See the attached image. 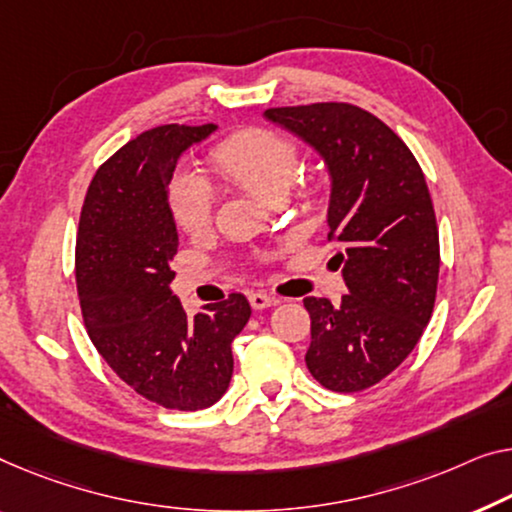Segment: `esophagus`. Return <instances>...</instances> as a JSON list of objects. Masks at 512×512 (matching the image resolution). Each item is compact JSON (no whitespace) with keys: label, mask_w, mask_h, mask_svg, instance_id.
Segmentation results:
<instances>
[{"label":"esophagus","mask_w":512,"mask_h":512,"mask_svg":"<svg viewBox=\"0 0 512 512\" xmlns=\"http://www.w3.org/2000/svg\"><path fill=\"white\" fill-rule=\"evenodd\" d=\"M248 301H250V305H253L255 310H264V308H269V305L278 303L276 299H273V296L264 294V292H250L248 294Z\"/></svg>","instance_id":"obj_1"}]
</instances>
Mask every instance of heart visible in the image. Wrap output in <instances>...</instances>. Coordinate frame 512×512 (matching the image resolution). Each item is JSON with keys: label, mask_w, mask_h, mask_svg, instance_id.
<instances>
[{"label": "heart", "mask_w": 512, "mask_h": 512, "mask_svg": "<svg viewBox=\"0 0 512 512\" xmlns=\"http://www.w3.org/2000/svg\"><path fill=\"white\" fill-rule=\"evenodd\" d=\"M209 163L220 177L246 190L262 202H278L296 179L301 167L299 147L292 137L269 128H243L211 149ZM319 193L317 179H305L301 197ZM167 204L174 225L190 236L207 232L216 213V195L197 174L179 172L170 181Z\"/></svg>", "instance_id": "b5f03b06"}]
</instances>
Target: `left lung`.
<instances>
[{"instance_id": "8db88e82", "label": "left lung", "mask_w": 512, "mask_h": 512, "mask_svg": "<svg viewBox=\"0 0 512 512\" xmlns=\"http://www.w3.org/2000/svg\"><path fill=\"white\" fill-rule=\"evenodd\" d=\"M264 114L312 144L331 172L329 241L349 294L340 305L303 299L305 365L329 391H365L414 352L437 299L439 227L423 170L384 121L352 103Z\"/></svg>"}]
</instances>
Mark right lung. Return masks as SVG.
Masks as SVG:
<instances>
[{
    "label": "right lung",
    "instance_id": "1",
    "mask_svg": "<svg viewBox=\"0 0 512 512\" xmlns=\"http://www.w3.org/2000/svg\"><path fill=\"white\" fill-rule=\"evenodd\" d=\"M213 124H165L126 142L89 183L75 239V282L98 354L137 395L197 411L230 386L232 342L250 319L243 294L190 317L170 292L179 236L167 186L179 156Z\"/></svg>",
    "mask_w": 512,
    "mask_h": 512
}]
</instances>
